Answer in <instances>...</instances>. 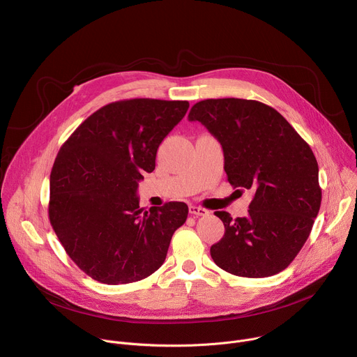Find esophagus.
<instances>
[{
    "label": "esophagus",
    "instance_id": "1",
    "mask_svg": "<svg viewBox=\"0 0 357 357\" xmlns=\"http://www.w3.org/2000/svg\"><path fill=\"white\" fill-rule=\"evenodd\" d=\"M189 213L193 216H206L209 212L200 206H189Z\"/></svg>",
    "mask_w": 357,
    "mask_h": 357
}]
</instances>
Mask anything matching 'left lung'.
Masks as SVG:
<instances>
[{
    "label": "left lung",
    "mask_w": 357,
    "mask_h": 357,
    "mask_svg": "<svg viewBox=\"0 0 357 357\" xmlns=\"http://www.w3.org/2000/svg\"><path fill=\"white\" fill-rule=\"evenodd\" d=\"M220 142L227 181L252 189L245 218L215 212L225 236L211 247L225 271L261 278L285 270L310 237L322 192L311 146L273 107L256 100L208 98L188 116Z\"/></svg>",
    "instance_id": "obj_1"
}]
</instances>
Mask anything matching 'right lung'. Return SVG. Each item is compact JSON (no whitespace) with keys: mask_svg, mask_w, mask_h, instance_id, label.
Listing matches in <instances>:
<instances>
[{"mask_svg":"<svg viewBox=\"0 0 357 357\" xmlns=\"http://www.w3.org/2000/svg\"><path fill=\"white\" fill-rule=\"evenodd\" d=\"M188 109L181 100L116 101L87 117L62 145L50 172L49 220L69 257L93 280L135 282L164 264L188 206L169 202L144 212L137 189Z\"/></svg>","mask_w":357,"mask_h":357,"instance_id":"1","label":"right lung"}]
</instances>
